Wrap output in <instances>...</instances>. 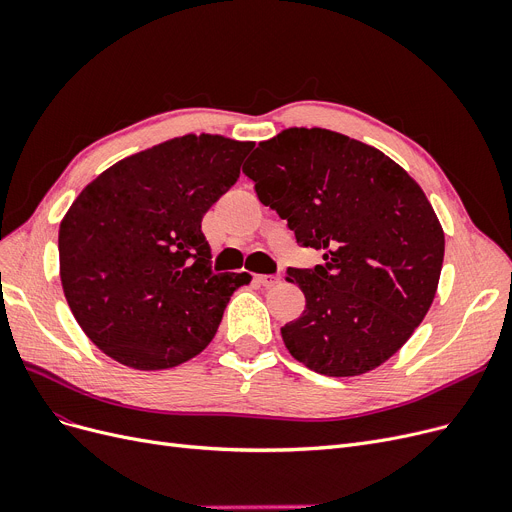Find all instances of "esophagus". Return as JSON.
<instances>
[{
    "instance_id": "obj_1",
    "label": "esophagus",
    "mask_w": 512,
    "mask_h": 512,
    "mask_svg": "<svg viewBox=\"0 0 512 512\" xmlns=\"http://www.w3.org/2000/svg\"><path fill=\"white\" fill-rule=\"evenodd\" d=\"M257 282L261 286H265V288H272V286H276L280 282V276L278 274H259Z\"/></svg>"
}]
</instances>
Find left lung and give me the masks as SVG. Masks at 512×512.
Listing matches in <instances>:
<instances>
[{"label":"left lung","instance_id":"left-lung-1","mask_svg":"<svg viewBox=\"0 0 512 512\" xmlns=\"http://www.w3.org/2000/svg\"><path fill=\"white\" fill-rule=\"evenodd\" d=\"M242 173L259 201L324 251L322 265L288 268L305 295L280 328L309 370L358 376L387 362L427 316L446 238L425 192L381 150L320 127L259 142Z\"/></svg>","mask_w":512,"mask_h":512}]
</instances>
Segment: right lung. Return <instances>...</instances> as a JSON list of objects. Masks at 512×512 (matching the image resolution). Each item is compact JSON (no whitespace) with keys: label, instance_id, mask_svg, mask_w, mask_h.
<instances>
[{"label":"right lung","instance_id":"obj_1","mask_svg":"<svg viewBox=\"0 0 512 512\" xmlns=\"http://www.w3.org/2000/svg\"><path fill=\"white\" fill-rule=\"evenodd\" d=\"M253 142L173 138L115 163L75 198L58 232L62 291L108 358L165 370L201 353L251 274H215L203 215L238 180Z\"/></svg>","mask_w":512,"mask_h":512}]
</instances>
